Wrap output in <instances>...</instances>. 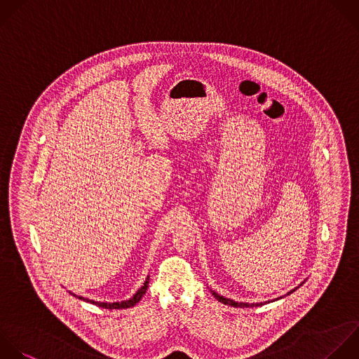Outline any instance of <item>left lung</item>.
Segmentation results:
<instances>
[{
	"mask_svg": "<svg viewBox=\"0 0 359 359\" xmlns=\"http://www.w3.org/2000/svg\"><path fill=\"white\" fill-rule=\"evenodd\" d=\"M296 289H293V290H290V292H287V294L289 293H292V292H294ZM212 294L219 300V302H222L223 304H229V306H233V307H252V306H262L264 303H266V302H264V303H243V302H234V300H231V299H227V297H223V296H220L219 293H216L215 290H212ZM278 299H280V297H278ZM268 303H269V300H268Z\"/></svg>",
	"mask_w": 359,
	"mask_h": 359,
	"instance_id": "8db88e82",
	"label": "left lung"
}]
</instances>
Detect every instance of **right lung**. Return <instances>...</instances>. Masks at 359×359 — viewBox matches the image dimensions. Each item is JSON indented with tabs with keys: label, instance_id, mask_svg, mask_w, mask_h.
Segmentation results:
<instances>
[{
	"label": "right lung",
	"instance_id": "obj_1",
	"mask_svg": "<svg viewBox=\"0 0 359 359\" xmlns=\"http://www.w3.org/2000/svg\"><path fill=\"white\" fill-rule=\"evenodd\" d=\"M147 286H149V276H147V279L144 280L143 286L133 294V297H130V299H128V300H123V302H114V303L95 302V300L86 299V297H83V296H79V299L86 300V302H90V303H93V304H95V306H100V307H104V309H129V307H133V306L142 299V296H143V294L146 293V290H147ZM74 296H76V294H74Z\"/></svg>",
	"mask_w": 359,
	"mask_h": 359
}]
</instances>
